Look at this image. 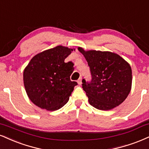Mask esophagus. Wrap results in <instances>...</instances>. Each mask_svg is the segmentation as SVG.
Returning a JSON list of instances; mask_svg holds the SVG:
<instances>
[{
  "instance_id": "esophagus-1",
  "label": "esophagus",
  "mask_w": 149,
  "mask_h": 149,
  "mask_svg": "<svg viewBox=\"0 0 149 149\" xmlns=\"http://www.w3.org/2000/svg\"><path fill=\"white\" fill-rule=\"evenodd\" d=\"M77 82H78V85H81V84H82V78H80L78 80V81H77Z\"/></svg>"
}]
</instances>
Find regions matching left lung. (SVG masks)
<instances>
[{
  "label": "left lung",
  "mask_w": 149,
  "mask_h": 149,
  "mask_svg": "<svg viewBox=\"0 0 149 149\" xmlns=\"http://www.w3.org/2000/svg\"><path fill=\"white\" fill-rule=\"evenodd\" d=\"M90 69L92 80H82L89 103L98 110H109L122 103L132 86L130 64L119 55L109 51H85L78 47Z\"/></svg>",
  "instance_id": "obj_1"
}]
</instances>
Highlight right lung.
<instances>
[{"instance_id":"right-lung-1","label":"right lung","mask_w":149,"mask_h":149,"mask_svg":"<svg viewBox=\"0 0 149 149\" xmlns=\"http://www.w3.org/2000/svg\"><path fill=\"white\" fill-rule=\"evenodd\" d=\"M73 49L57 46L34 56L23 71V82L30 100L42 109L54 111L67 103L73 88V64L64 62Z\"/></svg>"}]
</instances>
